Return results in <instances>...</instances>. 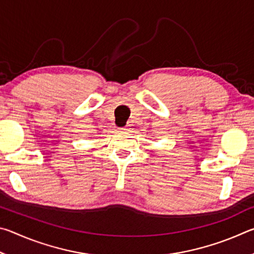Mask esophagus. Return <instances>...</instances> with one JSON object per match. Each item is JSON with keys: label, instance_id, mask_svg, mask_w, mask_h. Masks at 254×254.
Here are the masks:
<instances>
[{"label": "esophagus", "instance_id": "1", "mask_svg": "<svg viewBox=\"0 0 254 254\" xmlns=\"http://www.w3.org/2000/svg\"><path fill=\"white\" fill-rule=\"evenodd\" d=\"M120 131H121V132H127V131H128V127H121V128H120Z\"/></svg>", "mask_w": 254, "mask_h": 254}]
</instances>
